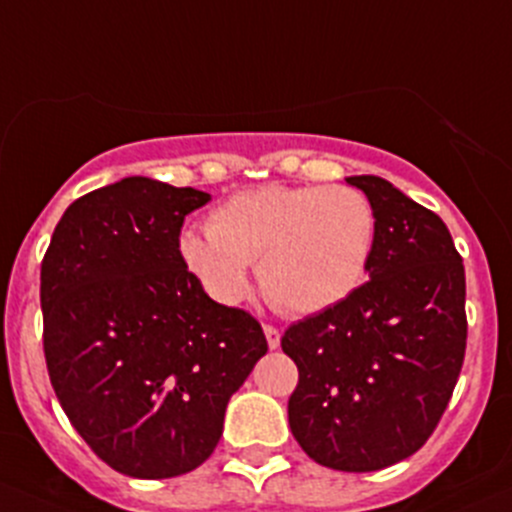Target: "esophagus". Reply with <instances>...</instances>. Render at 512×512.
<instances>
[{"instance_id": "34e87169", "label": "esophagus", "mask_w": 512, "mask_h": 512, "mask_svg": "<svg viewBox=\"0 0 512 512\" xmlns=\"http://www.w3.org/2000/svg\"><path fill=\"white\" fill-rule=\"evenodd\" d=\"M265 338H267L269 350H277L279 342H282V335H279V330L274 328V325H265Z\"/></svg>"}]
</instances>
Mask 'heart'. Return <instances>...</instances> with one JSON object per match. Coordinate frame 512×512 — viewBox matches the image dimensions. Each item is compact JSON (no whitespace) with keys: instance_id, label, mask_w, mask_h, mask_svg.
<instances>
[{"instance_id":"1","label":"heart","mask_w":512,"mask_h":512,"mask_svg":"<svg viewBox=\"0 0 512 512\" xmlns=\"http://www.w3.org/2000/svg\"><path fill=\"white\" fill-rule=\"evenodd\" d=\"M374 247L376 211L359 189L265 184L223 201L209 230L184 228L177 257L218 306L247 299L257 262L269 301L316 316L362 286Z\"/></svg>"}]
</instances>
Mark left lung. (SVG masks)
I'll use <instances>...</instances> for the list:
<instances>
[{
	"instance_id": "obj_1",
	"label": "left lung",
	"mask_w": 512,
	"mask_h": 512,
	"mask_svg": "<svg viewBox=\"0 0 512 512\" xmlns=\"http://www.w3.org/2000/svg\"><path fill=\"white\" fill-rule=\"evenodd\" d=\"M372 201L367 284L291 325L299 367L289 425L313 462L379 471L411 457L440 423L466 350L464 265L437 213L374 174L345 177Z\"/></svg>"
}]
</instances>
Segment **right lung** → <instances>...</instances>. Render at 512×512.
Wrapping results in <instances>:
<instances>
[{
    "instance_id": "right-lung-1",
    "label": "right lung",
    "mask_w": 512,
    "mask_h": 512,
    "mask_svg": "<svg viewBox=\"0 0 512 512\" xmlns=\"http://www.w3.org/2000/svg\"><path fill=\"white\" fill-rule=\"evenodd\" d=\"M209 201L126 177L67 206L43 257L50 384L94 454L133 479L204 464L267 355L260 323L211 301L177 257L184 216Z\"/></svg>"
}]
</instances>
